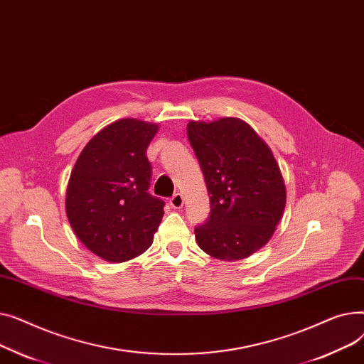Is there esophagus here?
Listing matches in <instances>:
<instances>
[{"label":"esophagus","mask_w":364,"mask_h":364,"mask_svg":"<svg viewBox=\"0 0 364 364\" xmlns=\"http://www.w3.org/2000/svg\"><path fill=\"white\" fill-rule=\"evenodd\" d=\"M169 205H171L172 208L180 209V208H183V205H184V199H183V196H181L180 193H176L174 196H172V198L169 199Z\"/></svg>","instance_id":"obj_1"}]
</instances>
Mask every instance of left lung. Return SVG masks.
<instances>
[{
  "mask_svg": "<svg viewBox=\"0 0 364 364\" xmlns=\"http://www.w3.org/2000/svg\"><path fill=\"white\" fill-rule=\"evenodd\" d=\"M211 214L195 228L200 250L217 259L247 258L269 242L286 205V187L270 147L237 118L187 124Z\"/></svg>",
  "mask_w": 364,
  "mask_h": 364,
  "instance_id": "1",
  "label": "left lung"
}]
</instances>
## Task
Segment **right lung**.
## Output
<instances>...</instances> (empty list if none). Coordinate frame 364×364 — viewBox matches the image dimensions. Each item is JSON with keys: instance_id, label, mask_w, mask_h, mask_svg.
<instances>
[{"instance_id": "add662e5", "label": "right lung", "mask_w": 364, "mask_h": 364, "mask_svg": "<svg viewBox=\"0 0 364 364\" xmlns=\"http://www.w3.org/2000/svg\"><path fill=\"white\" fill-rule=\"evenodd\" d=\"M159 127L125 118L87 143L70 172L66 215L92 254L124 262L143 254L164 217L165 202L151 196L146 150Z\"/></svg>"}]
</instances>
